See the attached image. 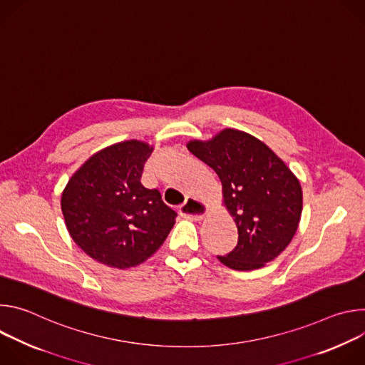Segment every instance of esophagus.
<instances>
[{"label":"esophagus","mask_w":365,"mask_h":365,"mask_svg":"<svg viewBox=\"0 0 365 365\" xmlns=\"http://www.w3.org/2000/svg\"><path fill=\"white\" fill-rule=\"evenodd\" d=\"M179 214L190 221H200L207 214V206L196 197H186L185 203L179 207Z\"/></svg>","instance_id":"obj_1"}]
</instances>
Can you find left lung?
Returning <instances> with one entry per match:
<instances>
[{
    "instance_id": "1",
    "label": "left lung",
    "mask_w": 365,
    "mask_h": 365,
    "mask_svg": "<svg viewBox=\"0 0 365 365\" xmlns=\"http://www.w3.org/2000/svg\"><path fill=\"white\" fill-rule=\"evenodd\" d=\"M187 150L222 185V202L238 230V244L220 262L238 272L262 269L294 237L303 206L299 179L254 135L225 128L211 140H190Z\"/></svg>"
}]
</instances>
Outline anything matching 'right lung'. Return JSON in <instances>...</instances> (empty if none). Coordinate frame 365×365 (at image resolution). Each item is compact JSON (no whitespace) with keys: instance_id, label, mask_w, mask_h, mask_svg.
Here are the masks:
<instances>
[{"instance_id":"right-lung-1","label":"right lung","mask_w":365,"mask_h":365,"mask_svg":"<svg viewBox=\"0 0 365 365\" xmlns=\"http://www.w3.org/2000/svg\"><path fill=\"white\" fill-rule=\"evenodd\" d=\"M153 145L127 140L92 154L62 193L72 240L98 263L130 269L144 263L168 238L178 214L158 189L141 185Z\"/></svg>"}]
</instances>
